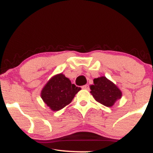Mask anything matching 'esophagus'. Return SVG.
Wrapping results in <instances>:
<instances>
[{
  "label": "esophagus",
  "instance_id": "obj_1",
  "mask_svg": "<svg viewBox=\"0 0 153 153\" xmlns=\"http://www.w3.org/2000/svg\"><path fill=\"white\" fill-rule=\"evenodd\" d=\"M82 89H85V90H88V89H89V85H82Z\"/></svg>",
  "mask_w": 153,
  "mask_h": 153
}]
</instances>
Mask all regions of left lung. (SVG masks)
Segmentation results:
<instances>
[{
    "mask_svg": "<svg viewBox=\"0 0 153 153\" xmlns=\"http://www.w3.org/2000/svg\"><path fill=\"white\" fill-rule=\"evenodd\" d=\"M90 88L94 99L106 106H112L117 99L122 97L121 91L106 77L95 78L94 85Z\"/></svg>",
    "mask_w": 153,
    "mask_h": 153,
    "instance_id": "obj_1",
    "label": "left lung"
}]
</instances>
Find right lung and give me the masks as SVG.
Segmentation results:
<instances>
[{
  "instance_id": "add662e5",
  "label": "right lung",
  "mask_w": 153,
  "mask_h": 153,
  "mask_svg": "<svg viewBox=\"0 0 153 153\" xmlns=\"http://www.w3.org/2000/svg\"><path fill=\"white\" fill-rule=\"evenodd\" d=\"M80 89L60 73L47 82L42 91L41 96L51 109L59 111L69 104Z\"/></svg>"
}]
</instances>
